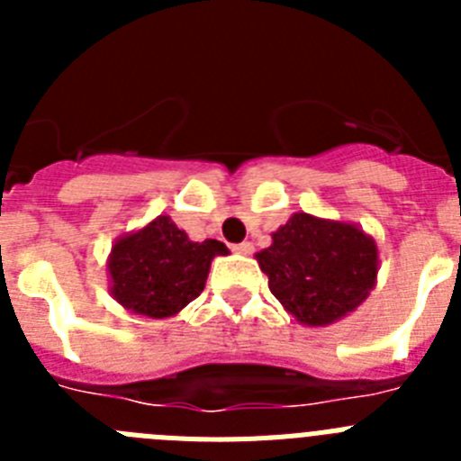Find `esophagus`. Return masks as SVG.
<instances>
[{"instance_id":"34e87169","label":"esophagus","mask_w":461,"mask_h":461,"mask_svg":"<svg viewBox=\"0 0 461 461\" xmlns=\"http://www.w3.org/2000/svg\"><path fill=\"white\" fill-rule=\"evenodd\" d=\"M233 249L238 251V254H242V256H249V254H254V242H242V244H235Z\"/></svg>"}]
</instances>
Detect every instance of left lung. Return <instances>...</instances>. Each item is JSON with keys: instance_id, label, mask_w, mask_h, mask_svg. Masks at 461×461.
I'll return each mask as SVG.
<instances>
[{"instance_id": "8db88e82", "label": "left lung", "mask_w": 461, "mask_h": 461, "mask_svg": "<svg viewBox=\"0 0 461 461\" xmlns=\"http://www.w3.org/2000/svg\"><path fill=\"white\" fill-rule=\"evenodd\" d=\"M272 295L300 325L325 328L356 312L376 286V240L357 223L295 212L256 254Z\"/></svg>"}]
</instances>
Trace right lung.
<instances>
[{"label": "right lung", "mask_w": 461, "mask_h": 461, "mask_svg": "<svg viewBox=\"0 0 461 461\" xmlns=\"http://www.w3.org/2000/svg\"><path fill=\"white\" fill-rule=\"evenodd\" d=\"M226 254L219 240L194 242L168 214H158L113 242L108 291L136 316L170 319L201 295L212 260Z\"/></svg>", "instance_id": "obj_1"}]
</instances>
